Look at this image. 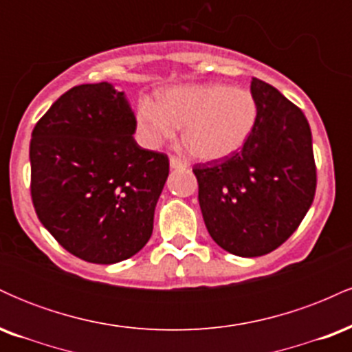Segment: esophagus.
Masks as SVG:
<instances>
[{"label": "esophagus", "mask_w": 352, "mask_h": 352, "mask_svg": "<svg viewBox=\"0 0 352 352\" xmlns=\"http://www.w3.org/2000/svg\"><path fill=\"white\" fill-rule=\"evenodd\" d=\"M170 167L172 168H185L187 167V162H185V160H182L180 157L170 155Z\"/></svg>", "instance_id": "34e87169"}]
</instances>
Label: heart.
<instances>
[{
    "label": "heart",
    "instance_id": "1",
    "mask_svg": "<svg viewBox=\"0 0 352 352\" xmlns=\"http://www.w3.org/2000/svg\"><path fill=\"white\" fill-rule=\"evenodd\" d=\"M258 117L256 100L245 89L223 84L179 86L164 91L159 104L142 100L139 125L147 142L159 144L184 127V144L201 160H218L243 147Z\"/></svg>",
    "mask_w": 352,
    "mask_h": 352
}]
</instances>
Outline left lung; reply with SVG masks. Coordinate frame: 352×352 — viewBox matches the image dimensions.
<instances>
[{
  "label": "left lung",
  "instance_id": "8db88e82",
  "mask_svg": "<svg viewBox=\"0 0 352 352\" xmlns=\"http://www.w3.org/2000/svg\"><path fill=\"white\" fill-rule=\"evenodd\" d=\"M258 117L240 151L193 165L210 236L238 256H261L293 235L313 204L316 164L305 114L252 79Z\"/></svg>",
  "mask_w": 352,
  "mask_h": 352
}]
</instances>
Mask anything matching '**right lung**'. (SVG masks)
<instances>
[{
	"label": "right lung",
	"instance_id": "obj_1",
	"mask_svg": "<svg viewBox=\"0 0 352 352\" xmlns=\"http://www.w3.org/2000/svg\"><path fill=\"white\" fill-rule=\"evenodd\" d=\"M137 120L109 82L64 92L33 129L31 199L39 221L71 254L112 265L153 230L168 157L135 142Z\"/></svg>",
	"mask_w": 352,
	"mask_h": 352
}]
</instances>
